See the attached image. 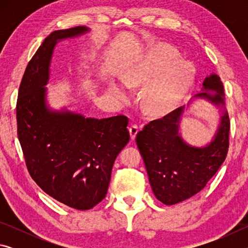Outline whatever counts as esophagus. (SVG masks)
<instances>
[{"mask_svg":"<svg viewBox=\"0 0 248 248\" xmlns=\"http://www.w3.org/2000/svg\"><path fill=\"white\" fill-rule=\"evenodd\" d=\"M138 132H139V127H138L137 124H132L131 127L129 128V133H130V137H131V140L136 139Z\"/></svg>","mask_w":248,"mask_h":248,"instance_id":"1","label":"esophagus"}]
</instances>
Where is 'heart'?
I'll list each match as a JSON object with an SVG mask.
<instances>
[{"label":"heart","instance_id":"b5f03b06","mask_svg":"<svg viewBox=\"0 0 248 248\" xmlns=\"http://www.w3.org/2000/svg\"><path fill=\"white\" fill-rule=\"evenodd\" d=\"M194 65L179 60V52L167 44H157L137 59L124 78V83L111 82L109 92L119 100L129 98V87L149 83L143 104L150 111L162 114L180 103L195 79Z\"/></svg>","mask_w":248,"mask_h":248}]
</instances>
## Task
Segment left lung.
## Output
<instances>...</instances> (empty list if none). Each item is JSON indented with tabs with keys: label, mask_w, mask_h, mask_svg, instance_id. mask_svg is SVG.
Returning a JSON list of instances; mask_svg holds the SVG:
<instances>
[{
	"label": "left lung",
	"mask_w": 248,
	"mask_h": 248,
	"mask_svg": "<svg viewBox=\"0 0 248 248\" xmlns=\"http://www.w3.org/2000/svg\"><path fill=\"white\" fill-rule=\"evenodd\" d=\"M201 91L186 106L151 121L137 134L151 187L155 197L167 205L182 202L202 190L228 154L230 119L219 75L211 73L205 78ZM197 100L216 106L220 117L215 134L203 147L188 144L180 132L183 111Z\"/></svg>",
	"instance_id": "left-lung-1"
}]
</instances>
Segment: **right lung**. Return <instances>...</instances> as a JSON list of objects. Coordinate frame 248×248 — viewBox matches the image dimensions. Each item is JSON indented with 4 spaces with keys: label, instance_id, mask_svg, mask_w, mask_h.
Listing matches in <instances>:
<instances>
[{
    "label": "right lung",
    "instance_id": "right-lung-1",
    "mask_svg": "<svg viewBox=\"0 0 248 248\" xmlns=\"http://www.w3.org/2000/svg\"><path fill=\"white\" fill-rule=\"evenodd\" d=\"M90 31L78 26L50 33L29 61L16 106L31 178L46 194L77 210L92 209L105 198L115 159L130 139L127 117L96 119L48 104L46 85L57 44Z\"/></svg>",
    "mask_w": 248,
    "mask_h": 248
}]
</instances>
